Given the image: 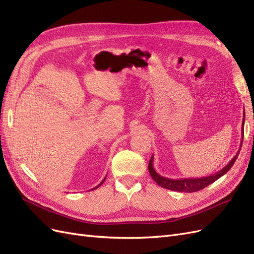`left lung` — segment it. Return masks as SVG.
<instances>
[{
  "label": "left lung",
  "instance_id": "left-lung-1",
  "mask_svg": "<svg viewBox=\"0 0 254 254\" xmlns=\"http://www.w3.org/2000/svg\"><path fill=\"white\" fill-rule=\"evenodd\" d=\"M244 124H245V112H244V120H243V124H242V141H241V147L243 144V137H244ZM241 149L237 151V153L235 155V157L230 161V162L220 170L219 172H217L216 174L211 175V176H206V177H202V178H188V179H170L166 178V177H163L159 175L155 168H153V156H151L149 163H148V171L149 174L151 176V178L156 181L157 184H159L160 187H162L164 189L171 190H176V191H186V193H193V191H197L200 190L204 188H206L207 186H210L213 182L216 181L217 179H219L220 177L224 176L230 168H231L234 164V162L237 159L238 153H240Z\"/></svg>",
  "mask_w": 254,
  "mask_h": 254
}]
</instances>
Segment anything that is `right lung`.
<instances>
[{
    "label": "right lung",
    "instance_id": "add662e5",
    "mask_svg": "<svg viewBox=\"0 0 254 254\" xmlns=\"http://www.w3.org/2000/svg\"><path fill=\"white\" fill-rule=\"evenodd\" d=\"M105 179H106V177H105V178H104V180H103V181H102V182H101V183H99V184H98V186H97V187H96V188H94V189H92V190H95V189H97V188H98V187H101V186H102V184H103V183H104V181H105Z\"/></svg>",
    "mask_w": 254,
    "mask_h": 254
}]
</instances>
